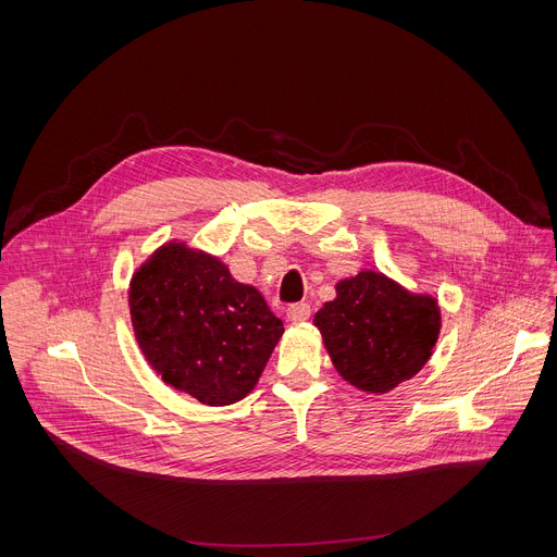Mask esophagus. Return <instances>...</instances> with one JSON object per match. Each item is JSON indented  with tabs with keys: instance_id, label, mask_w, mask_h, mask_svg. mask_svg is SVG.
I'll use <instances>...</instances> for the list:
<instances>
[{
	"instance_id": "esophagus-1",
	"label": "esophagus",
	"mask_w": 557,
	"mask_h": 557,
	"mask_svg": "<svg viewBox=\"0 0 557 557\" xmlns=\"http://www.w3.org/2000/svg\"><path fill=\"white\" fill-rule=\"evenodd\" d=\"M310 317V306L308 304H293V306H288V310H286V320L290 322V324H301V322H306Z\"/></svg>"
}]
</instances>
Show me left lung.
Returning <instances> with one entry per match:
<instances>
[{
    "label": "left lung",
    "mask_w": 557,
    "mask_h": 557,
    "mask_svg": "<svg viewBox=\"0 0 557 557\" xmlns=\"http://www.w3.org/2000/svg\"><path fill=\"white\" fill-rule=\"evenodd\" d=\"M335 290L337 297L317 310L314 326L350 385L385 394L430 361L441 333L432 295L410 293L376 271L342 280Z\"/></svg>",
    "instance_id": "8db88e82"
}]
</instances>
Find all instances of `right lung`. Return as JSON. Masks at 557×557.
<instances>
[{
  "label": "right lung",
  "instance_id": "obj_1",
  "mask_svg": "<svg viewBox=\"0 0 557 557\" xmlns=\"http://www.w3.org/2000/svg\"><path fill=\"white\" fill-rule=\"evenodd\" d=\"M129 314L156 374L215 408L245 399L284 333L258 288L185 243L163 245L136 269Z\"/></svg>",
  "mask_w": 557,
  "mask_h": 557
}]
</instances>
